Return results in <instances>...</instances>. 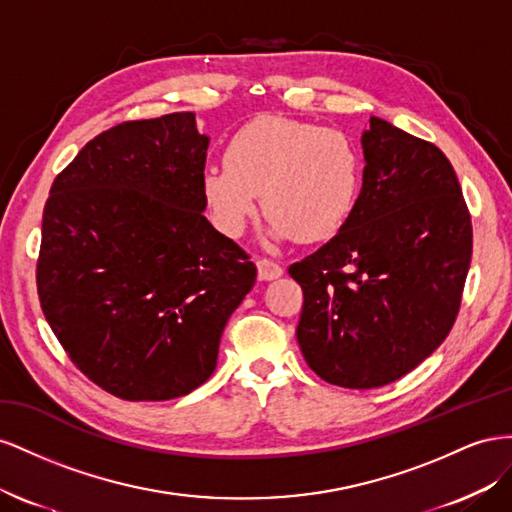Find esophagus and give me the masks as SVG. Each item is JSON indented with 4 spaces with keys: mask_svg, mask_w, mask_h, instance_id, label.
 Instances as JSON below:
<instances>
[{
    "mask_svg": "<svg viewBox=\"0 0 512 512\" xmlns=\"http://www.w3.org/2000/svg\"><path fill=\"white\" fill-rule=\"evenodd\" d=\"M283 274V268L272 259H257V276L259 281H274Z\"/></svg>",
    "mask_w": 512,
    "mask_h": 512,
    "instance_id": "obj_1",
    "label": "esophagus"
}]
</instances>
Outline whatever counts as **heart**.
I'll return each instance as SVG.
<instances>
[{
	"mask_svg": "<svg viewBox=\"0 0 512 512\" xmlns=\"http://www.w3.org/2000/svg\"><path fill=\"white\" fill-rule=\"evenodd\" d=\"M201 186L227 236H240L261 195L272 238L317 242L334 236L354 212L362 154L337 128L259 118L229 139L225 165L203 171Z\"/></svg>",
	"mask_w": 512,
	"mask_h": 512,
	"instance_id": "b5f03b06",
	"label": "heart"
}]
</instances>
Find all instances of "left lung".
<instances>
[{"mask_svg":"<svg viewBox=\"0 0 512 512\" xmlns=\"http://www.w3.org/2000/svg\"><path fill=\"white\" fill-rule=\"evenodd\" d=\"M362 152L354 212L289 266L304 294L296 337L306 364L356 390L394 382L442 345L472 261L470 212L440 148L371 118Z\"/></svg>","mask_w":512,"mask_h":512,"instance_id":"obj_1","label":"left lung"}]
</instances>
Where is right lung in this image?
I'll use <instances>...</instances> for the list:
<instances>
[{
	"label": "right lung",
	"mask_w": 512,
	"mask_h": 512,
	"mask_svg": "<svg viewBox=\"0 0 512 512\" xmlns=\"http://www.w3.org/2000/svg\"><path fill=\"white\" fill-rule=\"evenodd\" d=\"M195 113L113 126L57 175L42 212V313L77 369L126 401H169L216 369L257 279L206 216Z\"/></svg>",
	"instance_id": "1"
}]
</instances>
